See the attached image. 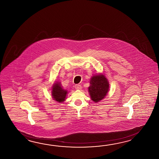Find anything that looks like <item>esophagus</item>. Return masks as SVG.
I'll list each match as a JSON object with an SVG mask.
<instances>
[{"mask_svg":"<svg viewBox=\"0 0 159 159\" xmlns=\"http://www.w3.org/2000/svg\"><path fill=\"white\" fill-rule=\"evenodd\" d=\"M75 89H77V90H81V89H82V86H81L80 84H75Z\"/></svg>","mask_w":159,"mask_h":159,"instance_id":"1","label":"esophagus"}]
</instances>
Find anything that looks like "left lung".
Listing matches in <instances>:
<instances>
[{
	"label": "left lung",
	"mask_w": 159,
	"mask_h": 159,
	"mask_svg": "<svg viewBox=\"0 0 159 159\" xmlns=\"http://www.w3.org/2000/svg\"><path fill=\"white\" fill-rule=\"evenodd\" d=\"M90 84L88 89L92 101L97 103L105 98L109 91V83L104 75H94L90 79Z\"/></svg>",
	"instance_id": "left-lung-1"
}]
</instances>
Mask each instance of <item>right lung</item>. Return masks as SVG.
Here are the masks:
<instances>
[{"label": "right lung", "mask_w": 159, "mask_h": 159, "mask_svg": "<svg viewBox=\"0 0 159 159\" xmlns=\"http://www.w3.org/2000/svg\"><path fill=\"white\" fill-rule=\"evenodd\" d=\"M68 94V91L62 89L60 82H56L52 86V96L54 101L59 103L65 101L66 96Z\"/></svg>", "instance_id": "add662e5"}]
</instances>
